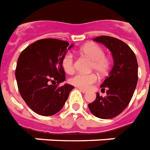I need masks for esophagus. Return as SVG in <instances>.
I'll use <instances>...</instances> for the list:
<instances>
[{"label":"esophagus","instance_id":"obj_1","mask_svg":"<svg viewBox=\"0 0 150 150\" xmlns=\"http://www.w3.org/2000/svg\"><path fill=\"white\" fill-rule=\"evenodd\" d=\"M79 90L81 92H82L83 93H87V90H86V89H83V88H79Z\"/></svg>","mask_w":150,"mask_h":150}]
</instances>
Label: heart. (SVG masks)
<instances>
[{
	"instance_id": "b5f03b06",
	"label": "heart",
	"mask_w": 150,
	"mask_h": 150,
	"mask_svg": "<svg viewBox=\"0 0 150 150\" xmlns=\"http://www.w3.org/2000/svg\"><path fill=\"white\" fill-rule=\"evenodd\" d=\"M80 52L91 60L92 70H95L100 75H105L110 70V60L105 55V51L100 45L96 44H88L81 48ZM62 66L67 74L74 73L75 69L74 57L71 52H66L62 57ZM97 81L98 76L95 74H76L69 79L70 84L83 89H88Z\"/></svg>"
}]
</instances>
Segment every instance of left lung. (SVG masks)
Listing matches in <instances>:
<instances>
[{
    "mask_svg": "<svg viewBox=\"0 0 150 150\" xmlns=\"http://www.w3.org/2000/svg\"><path fill=\"white\" fill-rule=\"evenodd\" d=\"M103 44L112 52L113 66L109 76L101 84V90L106 89V97L97 93V98L88 106L97 117L110 119L119 115L128 106L133 98L138 80L136 56L127 44L109 36L93 39Z\"/></svg>",
    "mask_w": 150,
    "mask_h": 150,
    "instance_id": "1",
    "label": "left lung"
}]
</instances>
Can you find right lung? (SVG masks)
I'll return each instance as SVG.
<instances>
[{
  "mask_svg": "<svg viewBox=\"0 0 150 150\" xmlns=\"http://www.w3.org/2000/svg\"><path fill=\"white\" fill-rule=\"evenodd\" d=\"M67 41L41 39L25 48L20 54L16 68V79L20 94L36 113L52 116L64 106L71 90L62 66V57L70 50Z\"/></svg>",
  "mask_w": 150,
  "mask_h": 150,
  "instance_id": "right-lung-1",
  "label": "right lung"
}]
</instances>
